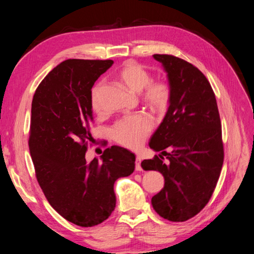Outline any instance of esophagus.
Masks as SVG:
<instances>
[{"label":"esophagus","mask_w":254,"mask_h":254,"mask_svg":"<svg viewBox=\"0 0 254 254\" xmlns=\"http://www.w3.org/2000/svg\"><path fill=\"white\" fill-rule=\"evenodd\" d=\"M141 158L139 157H136V160H135V170L136 171H142V166H141Z\"/></svg>","instance_id":"34e87169"}]
</instances>
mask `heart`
Here are the masks:
<instances>
[{
    "label": "heart",
    "mask_w": 254,
    "mask_h": 254,
    "mask_svg": "<svg viewBox=\"0 0 254 254\" xmlns=\"http://www.w3.org/2000/svg\"><path fill=\"white\" fill-rule=\"evenodd\" d=\"M118 78L131 91L140 94L142 100L153 110L160 111L167 107L170 99V88L163 80H152L147 69L134 62H127L118 72ZM102 84L98 83L91 89V106L99 110V96ZM153 122L147 116L136 115L118 121L111 128V135L123 146L135 149L141 146L152 132Z\"/></svg>",
    "instance_id": "b5f03b06"
}]
</instances>
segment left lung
<instances>
[{"label": "left lung", "instance_id": "obj_1", "mask_svg": "<svg viewBox=\"0 0 254 254\" xmlns=\"http://www.w3.org/2000/svg\"><path fill=\"white\" fill-rule=\"evenodd\" d=\"M153 57L167 73L170 99L149 141V147L161 153L141 166L165 178L164 188L152 197L156 213L170 222H186L201 212L216 187L224 161L222 124L214 91L198 68L174 56Z\"/></svg>", "mask_w": 254, "mask_h": 254}]
</instances>
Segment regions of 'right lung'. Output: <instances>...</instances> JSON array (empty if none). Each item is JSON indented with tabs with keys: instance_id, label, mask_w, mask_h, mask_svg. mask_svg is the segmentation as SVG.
Here are the masks:
<instances>
[{
	"instance_id": "obj_1",
	"label": "right lung",
	"mask_w": 254,
	"mask_h": 254,
	"mask_svg": "<svg viewBox=\"0 0 254 254\" xmlns=\"http://www.w3.org/2000/svg\"><path fill=\"white\" fill-rule=\"evenodd\" d=\"M112 60H66L38 86L32 98L29 150L38 183L68 222L93 227L116 207L113 185L135 168V155L107 148L101 161L85 158L93 122L91 88Z\"/></svg>"
}]
</instances>
